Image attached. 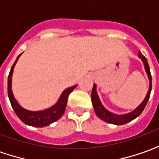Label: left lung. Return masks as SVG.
Returning <instances> with one entry per match:
<instances>
[{"instance_id":"8db88e82","label":"left lung","mask_w":159,"mask_h":159,"mask_svg":"<svg viewBox=\"0 0 159 159\" xmlns=\"http://www.w3.org/2000/svg\"><path fill=\"white\" fill-rule=\"evenodd\" d=\"M138 57L141 59V61L143 63L145 70H146L147 76H148L149 89H148L147 95L145 97V99L142 100V102L135 109H134L132 111H130L129 113L119 115V114L113 113V112L107 110V108L103 106V104L101 103V101H100V97H99L98 93H97L96 84H93L92 93H91V100H92V103H93V109H94V111H95V113L98 116V117H100V119L107 122V123L115 124V125L126 124V123L131 122L132 120L135 119L137 117H139L141 114V112L143 111L144 108L147 106L148 100H149V97H150L151 91H152V76H151L150 68H149L148 63H147V59H146V57L140 52H139Z\"/></svg>"}]
</instances>
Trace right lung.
Segmentation results:
<instances>
[{"label":"right lung","instance_id":"obj_1","mask_svg":"<svg viewBox=\"0 0 159 159\" xmlns=\"http://www.w3.org/2000/svg\"><path fill=\"white\" fill-rule=\"evenodd\" d=\"M23 53V52H22ZM21 53V54H22ZM21 54L18 56L16 59L15 62L12 65L10 73L8 75V80H7V93H8V98L13 111H15L16 115L19 117V118L23 123H25L26 125L32 127H37V128H42L46 127L51 124L53 122H55L65 112L66 105H67V100L69 94L73 91L74 89H76V85L72 87L67 88L66 90L63 91L61 95L59 96V100L53 106L47 108L45 110L42 111H29L23 108L19 102L17 101L15 97L13 95L12 90V78L13 70L15 67V65L19 60V58Z\"/></svg>","mask_w":159,"mask_h":159}]
</instances>
